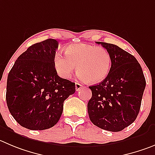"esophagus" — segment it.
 I'll use <instances>...</instances> for the list:
<instances>
[{"label":"esophagus","mask_w":155,"mask_h":155,"mask_svg":"<svg viewBox=\"0 0 155 155\" xmlns=\"http://www.w3.org/2000/svg\"><path fill=\"white\" fill-rule=\"evenodd\" d=\"M75 86H76V91H79V89H81L82 87H83L82 85L79 84V83H78V82H76V83H75Z\"/></svg>","instance_id":"obj_1"}]
</instances>
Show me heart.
I'll use <instances>...</instances> for the list:
<instances>
[{
	"mask_svg": "<svg viewBox=\"0 0 155 155\" xmlns=\"http://www.w3.org/2000/svg\"><path fill=\"white\" fill-rule=\"evenodd\" d=\"M66 54L56 53L53 60L58 75L69 79L76 70L82 82L98 83L108 76L112 66V58L106 49L87 43H78L67 47Z\"/></svg>",
	"mask_w": 155,
	"mask_h": 155,
	"instance_id": "b5f03b06",
	"label": "heart"
}]
</instances>
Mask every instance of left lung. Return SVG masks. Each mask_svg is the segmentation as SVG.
I'll use <instances>...</instances> for the list:
<instances>
[{
	"mask_svg": "<svg viewBox=\"0 0 155 155\" xmlns=\"http://www.w3.org/2000/svg\"><path fill=\"white\" fill-rule=\"evenodd\" d=\"M97 43L110 53L112 66L102 82L89 87L92 98L88 102V113L94 125L116 132L136 119L145 89V78L134 56L116 45Z\"/></svg>",
	"mask_w": 155,
	"mask_h": 155,
	"instance_id": "left-lung-1",
	"label": "left lung"
}]
</instances>
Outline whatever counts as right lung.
Segmentation results:
<instances>
[{"label":"right lung","instance_id":"obj_1","mask_svg":"<svg viewBox=\"0 0 155 155\" xmlns=\"http://www.w3.org/2000/svg\"><path fill=\"white\" fill-rule=\"evenodd\" d=\"M59 43L54 39L32 45L17 58L7 81L6 101L21 126L45 130L54 126L63 102L75 93V83L60 78L53 60Z\"/></svg>","mask_w":155,"mask_h":155}]
</instances>
